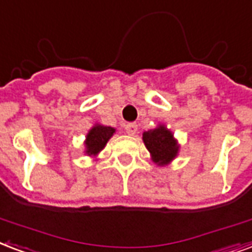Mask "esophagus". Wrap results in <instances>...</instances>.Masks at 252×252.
<instances>
[{"label": "esophagus", "mask_w": 252, "mask_h": 252, "mask_svg": "<svg viewBox=\"0 0 252 252\" xmlns=\"http://www.w3.org/2000/svg\"><path fill=\"white\" fill-rule=\"evenodd\" d=\"M125 130L128 135H134L138 131V125L137 124H127L125 126Z\"/></svg>", "instance_id": "esophagus-1"}]
</instances>
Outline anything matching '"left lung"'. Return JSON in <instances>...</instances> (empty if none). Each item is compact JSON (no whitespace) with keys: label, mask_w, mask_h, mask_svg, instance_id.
Wrapping results in <instances>:
<instances>
[{"label":"left lung","mask_w":252,"mask_h":252,"mask_svg":"<svg viewBox=\"0 0 252 252\" xmlns=\"http://www.w3.org/2000/svg\"><path fill=\"white\" fill-rule=\"evenodd\" d=\"M143 142L153 155L154 162L159 164L169 163L178 153V146L173 134L163 126L143 133Z\"/></svg>","instance_id":"1"}]
</instances>
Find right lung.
<instances>
[{"label":"right lung","mask_w":252,"mask_h":252,"mask_svg":"<svg viewBox=\"0 0 252 252\" xmlns=\"http://www.w3.org/2000/svg\"><path fill=\"white\" fill-rule=\"evenodd\" d=\"M114 128L107 127V126H101V125H97L89 131L88 138H86V147H88L89 155H95L97 153L105 147V145L107 143V141L110 139L111 135L114 134Z\"/></svg>","instance_id":"1"}]
</instances>
